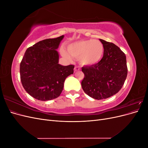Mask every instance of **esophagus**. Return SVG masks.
Returning a JSON list of instances; mask_svg holds the SVG:
<instances>
[{
	"mask_svg": "<svg viewBox=\"0 0 148 148\" xmlns=\"http://www.w3.org/2000/svg\"><path fill=\"white\" fill-rule=\"evenodd\" d=\"M80 70L79 67L78 66H75V68H74V71L75 72V71H79Z\"/></svg>",
	"mask_w": 148,
	"mask_h": 148,
	"instance_id": "1",
	"label": "esophagus"
}]
</instances>
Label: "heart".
<instances>
[{
    "mask_svg": "<svg viewBox=\"0 0 148 148\" xmlns=\"http://www.w3.org/2000/svg\"><path fill=\"white\" fill-rule=\"evenodd\" d=\"M69 55L64 49H61L62 56L70 59L71 56L78 59L80 64L85 66L95 65L101 61L104 54V46L99 40H80L71 43L67 47Z\"/></svg>",
    "mask_w": 148,
    "mask_h": 148,
    "instance_id": "obj_1",
    "label": "heart"
}]
</instances>
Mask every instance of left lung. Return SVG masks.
Wrapping results in <instances>:
<instances>
[{"label": "left lung", "instance_id": "obj_1", "mask_svg": "<svg viewBox=\"0 0 148 148\" xmlns=\"http://www.w3.org/2000/svg\"><path fill=\"white\" fill-rule=\"evenodd\" d=\"M104 46V54L95 65L82 67L84 77L82 86L93 99H107L117 94L127 78L128 69L125 53L114 43L99 39Z\"/></svg>", "mask_w": 148, "mask_h": 148}]
</instances>
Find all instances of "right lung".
<instances>
[{"label":"right lung","instance_id":"obj_1","mask_svg":"<svg viewBox=\"0 0 148 148\" xmlns=\"http://www.w3.org/2000/svg\"><path fill=\"white\" fill-rule=\"evenodd\" d=\"M64 35L47 39L27 49L20 67L22 85L30 96L39 101L59 97L68 76L73 73L74 65L59 64V48Z\"/></svg>","mask_w":148,"mask_h":148}]
</instances>
